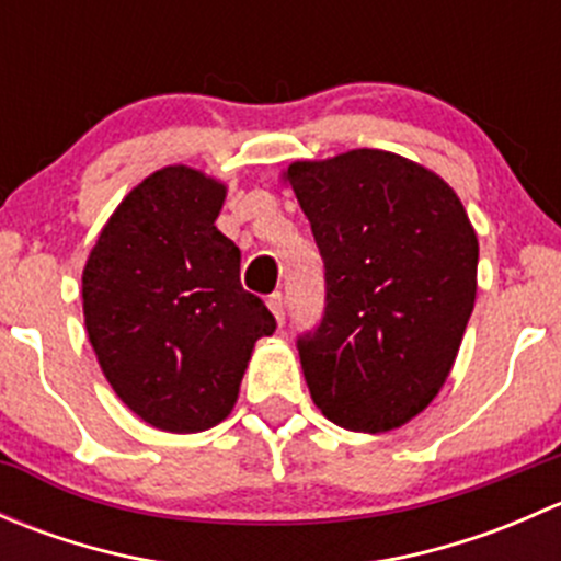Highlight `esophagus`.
Masks as SVG:
<instances>
[{
	"label": "esophagus",
	"mask_w": 561,
	"mask_h": 561,
	"mask_svg": "<svg viewBox=\"0 0 561 561\" xmlns=\"http://www.w3.org/2000/svg\"><path fill=\"white\" fill-rule=\"evenodd\" d=\"M268 309L274 312L276 322H285V296L282 293H271L268 296Z\"/></svg>",
	"instance_id": "1"
}]
</instances>
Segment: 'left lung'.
I'll return each instance as SVG.
<instances>
[{
  "label": "left lung",
  "mask_w": 561,
  "mask_h": 561,
  "mask_svg": "<svg viewBox=\"0 0 561 561\" xmlns=\"http://www.w3.org/2000/svg\"><path fill=\"white\" fill-rule=\"evenodd\" d=\"M287 181L325 265V309L298 336L322 415L390 432L439 393L478 290V236L456 192L399 154L296 162Z\"/></svg>",
  "instance_id": "left-lung-1"
}]
</instances>
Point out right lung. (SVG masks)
I'll list each match as a JSON object with an SVG mask.
<instances>
[{
  "instance_id": "right-lung-1",
  "label": "right lung",
  "mask_w": 561,
  "mask_h": 561,
  "mask_svg": "<svg viewBox=\"0 0 561 561\" xmlns=\"http://www.w3.org/2000/svg\"><path fill=\"white\" fill-rule=\"evenodd\" d=\"M225 186L173 165L113 211L83 268L89 342L118 399L162 432L217 426L274 314L241 287V252L214 225Z\"/></svg>"
}]
</instances>
